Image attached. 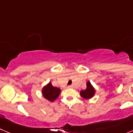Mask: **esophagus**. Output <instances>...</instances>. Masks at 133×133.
<instances>
[{"label": "esophagus", "mask_w": 133, "mask_h": 133, "mask_svg": "<svg viewBox=\"0 0 133 133\" xmlns=\"http://www.w3.org/2000/svg\"><path fill=\"white\" fill-rule=\"evenodd\" d=\"M68 88H72V85H69V86L68 87Z\"/></svg>", "instance_id": "1"}]
</instances>
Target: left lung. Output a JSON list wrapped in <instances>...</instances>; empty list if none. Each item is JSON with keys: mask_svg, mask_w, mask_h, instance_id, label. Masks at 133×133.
I'll list each match as a JSON object with an SVG mask.
<instances>
[{"mask_svg": "<svg viewBox=\"0 0 133 133\" xmlns=\"http://www.w3.org/2000/svg\"><path fill=\"white\" fill-rule=\"evenodd\" d=\"M86 85V89H84V90H81L79 93H80V95L82 98L88 100L94 97L96 93V90L89 81H88Z\"/></svg>", "mask_w": 133, "mask_h": 133, "instance_id": "left-lung-1", "label": "left lung"}]
</instances>
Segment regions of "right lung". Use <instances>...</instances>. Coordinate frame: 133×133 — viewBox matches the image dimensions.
Instances as JSON below:
<instances>
[{
    "instance_id": "add662e5",
    "label": "right lung",
    "mask_w": 133,
    "mask_h": 133,
    "mask_svg": "<svg viewBox=\"0 0 133 133\" xmlns=\"http://www.w3.org/2000/svg\"><path fill=\"white\" fill-rule=\"evenodd\" d=\"M61 90L57 87H54L51 82L44 85L42 89V94L44 98L50 102H54L59 97Z\"/></svg>"
}]
</instances>
